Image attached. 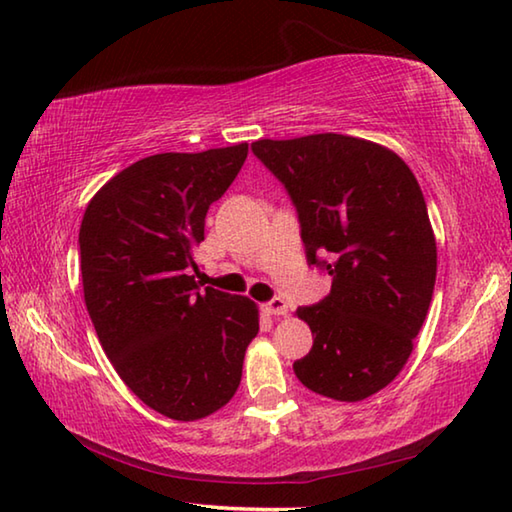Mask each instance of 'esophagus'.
I'll list each match as a JSON object with an SVG mask.
<instances>
[{
	"label": "esophagus",
	"mask_w": 512,
	"mask_h": 512,
	"mask_svg": "<svg viewBox=\"0 0 512 512\" xmlns=\"http://www.w3.org/2000/svg\"><path fill=\"white\" fill-rule=\"evenodd\" d=\"M264 309L271 316H287L289 314V305H287V300H284V298H273L271 302H266Z\"/></svg>",
	"instance_id": "34e87169"
}]
</instances>
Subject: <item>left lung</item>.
<instances>
[{"instance_id": "obj_1", "label": "left lung", "mask_w": 512, "mask_h": 512, "mask_svg": "<svg viewBox=\"0 0 512 512\" xmlns=\"http://www.w3.org/2000/svg\"><path fill=\"white\" fill-rule=\"evenodd\" d=\"M253 153L287 187L307 262L332 275L318 305L298 307L314 345L293 363L309 391L361 402L400 375L436 284V237L413 171L361 137L257 140Z\"/></svg>"}]
</instances>
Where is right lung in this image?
I'll return each instance as SVG.
<instances>
[{"mask_svg": "<svg viewBox=\"0 0 512 512\" xmlns=\"http://www.w3.org/2000/svg\"><path fill=\"white\" fill-rule=\"evenodd\" d=\"M248 144L133 162L85 207L79 246L85 307L124 384L171 420L232 400L257 305L194 280L205 214L246 162Z\"/></svg>", "mask_w": 512, "mask_h": 512, "instance_id": "add662e5", "label": "right lung"}]
</instances>
